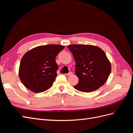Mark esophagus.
Listing matches in <instances>:
<instances>
[{
	"label": "esophagus",
	"mask_w": 133,
	"mask_h": 133,
	"mask_svg": "<svg viewBox=\"0 0 133 133\" xmlns=\"http://www.w3.org/2000/svg\"><path fill=\"white\" fill-rule=\"evenodd\" d=\"M72 74H73V73H72V72H71V71H70L69 73H68L67 74H65L66 75H71Z\"/></svg>",
	"instance_id": "34e87169"
}]
</instances>
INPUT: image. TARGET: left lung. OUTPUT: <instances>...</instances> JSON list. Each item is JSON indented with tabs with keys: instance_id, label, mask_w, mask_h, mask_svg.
<instances>
[{
	"instance_id": "8db88e82",
	"label": "left lung",
	"mask_w": 133,
	"mask_h": 133,
	"mask_svg": "<svg viewBox=\"0 0 133 133\" xmlns=\"http://www.w3.org/2000/svg\"><path fill=\"white\" fill-rule=\"evenodd\" d=\"M75 61V74L79 82L74 87L82 92L93 91L105 83L111 72V64L100 48L91 45L68 46Z\"/></svg>"
}]
</instances>
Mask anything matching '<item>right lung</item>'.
Returning a JSON list of instances; mask_svg holds the SVG:
<instances>
[{"instance_id":"obj_1","label":"right lung","mask_w":133,"mask_h":133,"mask_svg":"<svg viewBox=\"0 0 133 133\" xmlns=\"http://www.w3.org/2000/svg\"><path fill=\"white\" fill-rule=\"evenodd\" d=\"M64 48L57 44L35 47L24 55L20 64L19 78L28 89L35 92L46 91L57 77V55Z\"/></svg>"}]
</instances>
